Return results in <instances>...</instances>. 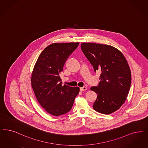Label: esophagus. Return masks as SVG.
<instances>
[{"mask_svg": "<svg viewBox=\"0 0 148 148\" xmlns=\"http://www.w3.org/2000/svg\"><path fill=\"white\" fill-rule=\"evenodd\" d=\"M87 90V88L86 86H83V87H81L80 88V90L81 91H86Z\"/></svg>", "mask_w": 148, "mask_h": 148, "instance_id": "1", "label": "esophagus"}]
</instances>
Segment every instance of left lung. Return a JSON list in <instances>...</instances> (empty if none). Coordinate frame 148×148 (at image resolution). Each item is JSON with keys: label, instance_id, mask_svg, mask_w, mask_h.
I'll return each mask as SVG.
<instances>
[{"label": "left lung", "instance_id": "8db88e82", "mask_svg": "<svg viewBox=\"0 0 148 148\" xmlns=\"http://www.w3.org/2000/svg\"><path fill=\"white\" fill-rule=\"evenodd\" d=\"M81 48L95 72H101L99 86L90 88L97 94L93 108L110 114L119 109L128 95L131 84L129 64L119 49L110 45L84 42Z\"/></svg>", "mask_w": 148, "mask_h": 148}]
</instances>
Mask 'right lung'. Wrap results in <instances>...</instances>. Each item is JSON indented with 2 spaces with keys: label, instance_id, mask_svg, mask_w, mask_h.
<instances>
[{
  "label": "right lung",
  "instance_id": "obj_1",
  "mask_svg": "<svg viewBox=\"0 0 148 148\" xmlns=\"http://www.w3.org/2000/svg\"><path fill=\"white\" fill-rule=\"evenodd\" d=\"M79 42L53 43L43 49L34 67L31 86L37 100L47 113L54 116L71 110L79 87L62 85L59 76L67 58Z\"/></svg>",
  "mask_w": 148,
  "mask_h": 148
}]
</instances>
